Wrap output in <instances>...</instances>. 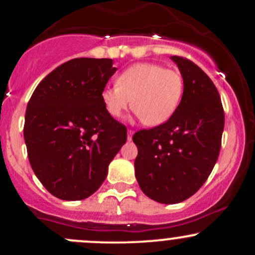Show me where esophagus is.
Returning a JSON list of instances; mask_svg holds the SVG:
<instances>
[{
    "label": "esophagus",
    "instance_id": "1",
    "mask_svg": "<svg viewBox=\"0 0 255 255\" xmlns=\"http://www.w3.org/2000/svg\"><path fill=\"white\" fill-rule=\"evenodd\" d=\"M133 134H134V130H131V129H128V140H131V136H133Z\"/></svg>",
    "mask_w": 255,
    "mask_h": 255
}]
</instances>
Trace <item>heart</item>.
<instances>
[{
    "mask_svg": "<svg viewBox=\"0 0 255 255\" xmlns=\"http://www.w3.org/2000/svg\"><path fill=\"white\" fill-rule=\"evenodd\" d=\"M184 81L175 69L141 62L128 67L118 77L116 86L105 87L102 102L110 116L119 119L128 108L145 126L163 125L174 115L183 96Z\"/></svg>",
    "mask_w": 255,
    "mask_h": 255,
    "instance_id": "b5f03b06",
    "label": "heart"
}]
</instances>
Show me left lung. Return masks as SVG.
I'll use <instances>...</instances> for the list:
<instances>
[{"label":"left lung","mask_w":255,"mask_h":255,"mask_svg":"<svg viewBox=\"0 0 255 255\" xmlns=\"http://www.w3.org/2000/svg\"><path fill=\"white\" fill-rule=\"evenodd\" d=\"M184 81L180 105L168 121L133 135L134 162L141 191L160 204L192 197L207 180L221 151L224 110L206 73L180 56H171Z\"/></svg>","instance_id":"1"}]
</instances>
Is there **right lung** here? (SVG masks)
Returning a JSON list of instances; mask_svg holds the SVG:
<instances>
[{
	"label": "right lung",
	"mask_w": 255,
	"mask_h": 255,
	"mask_svg": "<svg viewBox=\"0 0 255 255\" xmlns=\"http://www.w3.org/2000/svg\"><path fill=\"white\" fill-rule=\"evenodd\" d=\"M116 72L111 58H74L40 81L28 101L24 137L30 164L54 197L83 200L101 187L127 140L102 92Z\"/></svg>",
	"instance_id": "obj_1"
}]
</instances>
